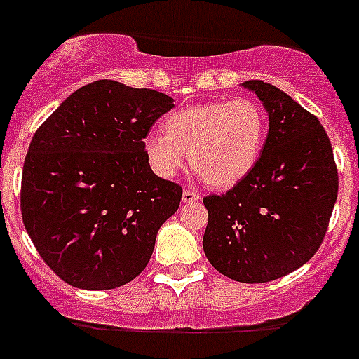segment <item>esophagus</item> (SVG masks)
Wrapping results in <instances>:
<instances>
[{"label":"esophagus","instance_id":"1","mask_svg":"<svg viewBox=\"0 0 359 359\" xmlns=\"http://www.w3.org/2000/svg\"><path fill=\"white\" fill-rule=\"evenodd\" d=\"M198 198H201V195H198L197 191H194V189H184V191H182V203L184 204H194L197 203Z\"/></svg>","mask_w":359,"mask_h":359}]
</instances>
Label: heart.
Returning a JSON list of instances; mask_svg holds the SVG:
<instances>
[{
    "label": "heart",
    "instance_id": "obj_1",
    "mask_svg": "<svg viewBox=\"0 0 359 359\" xmlns=\"http://www.w3.org/2000/svg\"><path fill=\"white\" fill-rule=\"evenodd\" d=\"M164 135L144 138L147 165L173 179L189 162L213 188H231L257 164L268 131L266 113L252 98L189 105L165 116Z\"/></svg>",
    "mask_w": 359,
    "mask_h": 359
}]
</instances>
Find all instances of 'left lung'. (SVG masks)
I'll list each match as a JSON object with an SVG mask.
<instances>
[{
  "label": "left lung",
  "mask_w": 359,
  "mask_h": 359,
  "mask_svg": "<svg viewBox=\"0 0 359 359\" xmlns=\"http://www.w3.org/2000/svg\"><path fill=\"white\" fill-rule=\"evenodd\" d=\"M268 113L257 164L222 195L204 198L203 248L217 272L266 283L294 272L318 252L338 198V170L323 126L287 93L248 80Z\"/></svg>",
  "instance_id": "1"
}]
</instances>
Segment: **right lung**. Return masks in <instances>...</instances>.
Here are the masks:
<instances>
[{
	"mask_svg": "<svg viewBox=\"0 0 359 359\" xmlns=\"http://www.w3.org/2000/svg\"><path fill=\"white\" fill-rule=\"evenodd\" d=\"M173 98L114 80L80 87L32 137L21 217L38 254L71 287L109 290L149 263L182 188L156 177L144 138Z\"/></svg>",
	"mask_w": 359,
	"mask_h": 359,
	"instance_id": "1",
	"label": "right lung"
}]
</instances>
